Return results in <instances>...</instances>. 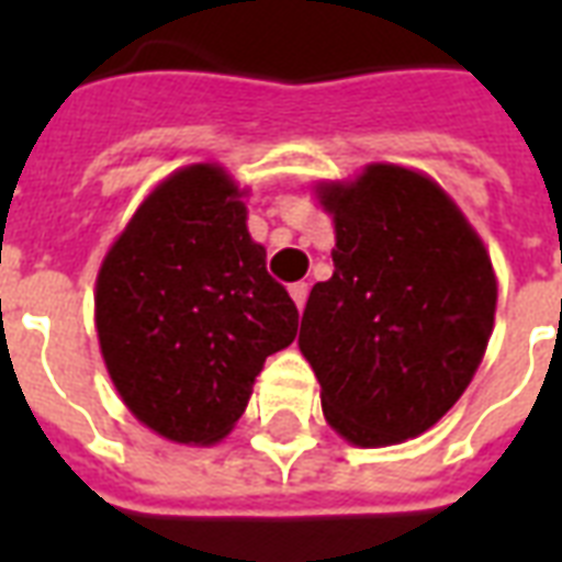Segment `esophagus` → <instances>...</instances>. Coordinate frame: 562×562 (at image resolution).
Instances as JSON below:
<instances>
[{"instance_id":"esophagus-1","label":"esophagus","mask_w":562,"mask_h":562,"mask_svg":"<svg viewBox=\"0 0 562 562\" xmlns=\"http://www.w3.org/2000/svg\"><path fill=\"white\" fill-rule=\"evenodd\" d=\"M291 300H294V306L300 308V312H303V306H306V297H308V285L306 282H294V285H291Z\"/></svg>"}]
</instances>
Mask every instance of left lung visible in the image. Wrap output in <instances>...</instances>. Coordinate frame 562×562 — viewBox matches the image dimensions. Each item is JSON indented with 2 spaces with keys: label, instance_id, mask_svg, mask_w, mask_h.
<instances>
[{
  "label": "left lung",
  "instance_id": "8db88e82",
  "mask_svg": "<svg viewBox=\"0 0 562 562\" xmlns=\"http://www.w3.org/2000/svg\"><path fill=\"white\" fill-rule=\"evenodd\" d=\"M317 194L335 221V271L308 294L300 352L338 435L402 443L472 382L493 333L496 273L463 212L419 171L375 162Z\"/></svg>",
  "mask_w": 562,
  "mask_h": 562
}]
</instances>
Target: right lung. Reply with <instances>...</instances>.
Returning <instances> with one entry per match:
<instances>
[{
	"label": "right lung",
	"mask_w": 562,
	"mask_h": 562,
	"mask_svg": "<svg viewBox=\"0 0 562 562\" xmlns=\"http://www.w3.org/2000/svg\"><path fill=\"white\" fill-rule=\"evenodd\" d=\"M297 317L247 233L241 192L212 162L145 198L95 280L110 379L131 414L175 443L210 446L236 426Z\"/></svg>",
	"instance_id": "1"
}]
</instances>
